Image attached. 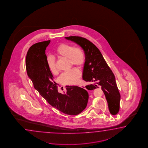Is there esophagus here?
<instances>
[{
	"instance_id": "obj_1",
	"label": "esophagus",
	"mask_w": 148,
	"mask_h": 148,
	"mask_svg": "<svg viewBox=\"0 0 148 148\" xmlns=\"http://www.w3.org/2000/svg\"><path fill=\"white\" fill-rule=\"evenodd\" d=\"M80 87H81L82 88H83V89H86V88H85V87L84 86H80Z\"/></svg>"
}]
</instances>
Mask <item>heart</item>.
Segmentation results:
<instances>
[{"instance_id": "b5f03b06", "label": "heart", "mask_w": 148, "mask_h": 148, "mask_svg": "<svg viewBox=\"0 0 148 148\" xmlns=\"http://www.w3.org/2000/svg\"><path fill=\"white\" fill-rule=\"evenodd\" d=\"M55 54L58 58L68 59L70 65L82 67L85 62L84 52L79 47H75L70 44L59 45L55 50ZM47 66L51 73L55 74L57 72L56 66L55 59L51 56L46 58ZM81 72L78 68H73L68 71L62 73L59 77V81L64 85H73L78 82L81 77Z\"/></svg>"}]
</instances>
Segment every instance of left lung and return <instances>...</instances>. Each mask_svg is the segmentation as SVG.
<instances>
[{"label":"left lung","instance_id":"obj_1","mask_svg":"<svg viewBox=\"0 0 148 148\" xmlns=\"http://www.w3.org/2000/svg\"><path fill=\"white\" fill-rule=\"evenodd\" d=\"M65 38L78 44L84 51L85 62L82 78L84 81L94 83L88 85L86 88L88 90H92L101 87L110 112L112 115H116L119 111L120 94L114 75L101 53L94 44L86 38L78 36Z\"/></svg>","mask_w":148,"mask_h":148}]
</instances>
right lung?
<instances>
[{"label":"right lung","mask_w":148,"mask_h":148,"mask_svg":"<svg viewBox=\"0 0 148 148\" xmlns=\"http://www.w3.org/2000/svg\"><path fill=\"white\" fill-rule=\"evenodd\" d=\"M50 40L30 47L26 58L27 73L35 89L53 107L68 115H77L87 107L89 95L78 86H66L67 92L59 93L53 77L47 66L45 50Z\"/></svg>","instance_id":"right-lung-1"}]
</instances>
